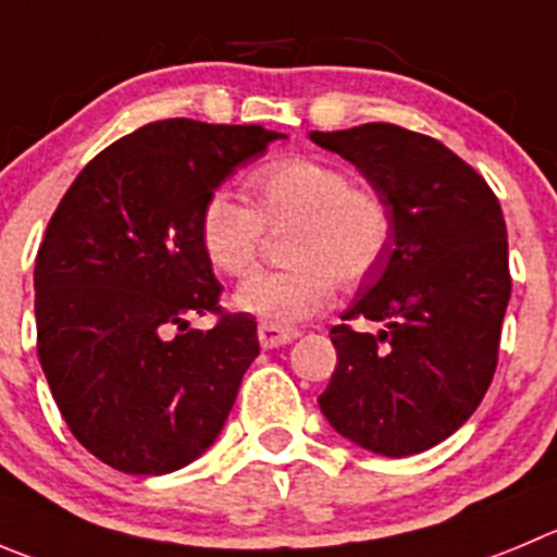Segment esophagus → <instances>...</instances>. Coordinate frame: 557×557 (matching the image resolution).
<instances>
[{"instance_id": "esophagus-1", "label": "esophagus", "mask_w": 557, "mask_h": 557, "mask_svg": "<svg viewBox=\"0 0 557 557\" xmlns=\"http://www.w3.org/2000/svg\"><path fill=\"white\" fill-rule=\"evenodd\" d=\"M296 337H299V330H285V326L274 324L258 326V341H261L263 349H277V346H285V343L296 341Z\"/></svg>"}]
</instances>
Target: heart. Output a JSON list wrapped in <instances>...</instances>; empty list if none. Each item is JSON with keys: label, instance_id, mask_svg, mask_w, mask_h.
Instances as JSON below:
<instances>
[{"label": "heart", "instance_id": "obj_1", "mask_svg": "<svg viewBox=\"0 0 557 557\" xmlns=\"http://www.w3.org/2000/svg\"><path fill=\"white\" fill-rule=\"evenodd\" d=\"M252 206L231 189L206 197L197 236L206 261L242 277L258 261L267 227L285 236L288 269L258 272L242 283L233 305L263 324L294 326L332 302L335 285L355 288L384 261L389 216L373 191L330 161L296 156L274 161L249 181Z\"/></svg>", "mask_w": 557, "mask_h": 557}]
</instances>
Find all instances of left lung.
<instances>
[{
    "label": "left lung",
    "mask_w": 557,
    "mask_h": 557,
    "mask_svg": "<svg viewBox=\"0 0 557 557\" xmlns=\"http://www.w3.org/2000/svg\"><path fill=\"white\" fill-rule=\"evenodd\" d=\"M310 139L349 159L389 216L382 267L330 330L337 366L321 412L360 448L420 454L467 423L495 376L511 296L500 202L440 139L393 123ZM355 318L383 330L357 333Z\"/></svg>",
    "instance_id": "left-lung-1"
}]
</instances>
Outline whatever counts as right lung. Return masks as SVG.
Wrapping results in <instances>:
<instances>
[{
	"instance_id": "right-lung-1",
	"label": "right lung",
	"mask_w": 557,
	"mask_h": 557,
	"mask_svg": "<svg viewBox=\"0 0 557 557\" xmlns=\"http://www.w3.org/2000/svg\"><path fill=\"white\" fill-rule=\"evenodd\" d=\"M285 134L170 117L85 164L35 258L38 357L71 434L103 465L195 461L258 357V324L220 308L197 220L206 197ZM214 312L208 333L188 319Z\"/></svg>"
}]
</instances>
